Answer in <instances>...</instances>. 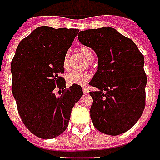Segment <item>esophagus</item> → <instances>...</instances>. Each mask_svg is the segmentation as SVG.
I'll return each instance as SVG.
<instances>
[{
    "label": "esophagus",
    "instance_id": "34e87169",
    "mask_svg": "<svg viewBox=\"0 0 160 160\" xmlns=\"http://www.w3.org/2000/svg\"><path fill=\"white\" fill-rule=\"evenodd\" d=\"M82 91H83V93H85V94H88L89 92L88 88H86V87H82Z\"/></svg>",
    "mask_w": 160,
    "mask_h": 160
}]
</instances>
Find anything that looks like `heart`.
I'll return each instance as SVG.
<instances>
[{
	"instance_id": "b5f03b06",
	"label": "heart",
	"mask_w": 160,
	"mask_h": 160,
	"mask_svg": "<svg viewBox=\"0 0 160 160\" xmlns=\"http://www.w3.org/2000/svg\"><path fill=\"white\" fill-rule=\"evenodd\" d=\"M79 51L82 56L89 62V64H90V62L94 59V53L92 50L89 49V47L84 46V47H81ZM69 58H70V53L66 52L63 58V67L64 70H68L70 68ZM90 78H91V75L89 71H71L65 77L66 82L69 84H78V85H84L89 82Z\"/></svg>"
}]
</instances>
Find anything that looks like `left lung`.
<instances>
[{"label":"left lung","instance_id":"8db88e82","mask_svg":"<svg viewBox=\"0 0 160 160\" xmlns=\"http://www.w3.org/2000/svg\"><path fill=\"white\" fill-rule=\"evenodd\" d=\"M78 40L98 57V70L89 82L98 89L89 92L93 124L108 135L122 134L138 122L145 108L144 56L132 39L112 28L81 31Z\"/></svg>","mask_w":160,"mask_h":160}]
</instances>
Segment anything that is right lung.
Here are the masks:
<instances>
[{
  "label": "right lung",
  "instance_id": "obj_1",
  "mask_svg": "<svg viewBox=\"0 0 160 160\" xmlns=\"http://www.w3.org/2000/svg\"><path fill=\"white\" fill-rule=\"evenodd\" d=\"M78 29L39 27L23 38L11 62L12 92L20 118L41 139H53L67 128L72 108L82 96V87L65 89L63 58ZM56 87L64 89L57 97Z\"/></svg>",
  "mask_w": 160,
  "mask_h": 160
}]
</instances>
